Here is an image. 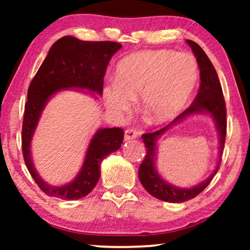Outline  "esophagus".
Instances as JSON below:
<instances>
[{"instance_id": "esophagus-1", "label": "esophagus", "mask_w": 250, "mask_h": 250, "mask_svg": "<svg viewBox=\"0 0 250 250\" xmlns=\"http://www.w3.org/2000/svg\"><path fill=\"white\" fill-rule=\"evenodd\" d=\"M139 136V132L136 131L134 128H127L125 131V134H124V140L125 141H128V140H133V139H136Z\"/></svg>"}]
</instances>
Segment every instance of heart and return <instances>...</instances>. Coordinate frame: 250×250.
Masks as SVG:
<instances>
[{"instance_id":"1","label":"heart","mask_w":250,"mask_h":250,"mask_svg":"<svg viewBox=\"0 0 250 250\" xmlns=\"http://www.w3.org/2000/svg\"><path fill=\"white\" fill-rule=\"evenodd\" d=\"M198 64L189 53L172 50H145L129 54L118 63L116 81L104 88L107 107L124 114L139 94L140 109L153 124L176 117L193 93Z\"/></svg>"}]
</instances>
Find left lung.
<instances>
[{"mask_svg": "<svg viewBox=\"0 0 250 250\" xmlns=\"http://www.w3.org/2000/svg\"><path fill=\"white\" fill-rule=\"evenodd\" d=\"M191 50L196 57L198 66L200 69V87L196 99L188 109L182 114L177 116L173 122H170L165 127L153 133L142 134V140L145 142L146 155L143 159L139 168V179L143 188L157 199L167 201V203H183L198 196L201 191L206 189L210 181L213 180L215 174L217 173L222 162L225 136H227V107L223 97V91L218 80L217 73L209 58L205 51L193 41L187 40ZM209 113L213 117L217 126L219 138L220 139V158L214 172L209 178L192 188H179L166 183L158 172L154 166L156 142L164 132L168 130L173 125L179 122L190 114L196 113Z\"/></svg>", "mask_w": 250, "mask_h": 250, "instance_id": "8db88e82", "label": "left lung"}]
</instances>
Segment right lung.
<instances>
[{
    "label": "right lung",
    "instance_id": "obj_1",
    "mask_svg": "<svg viewBox=\"0 0 250 250\" xmlns=\"http://www.w3.org/2000/svg\"><path fill=\"white\" fill-rule=\"evenodd\" d=\"M121 47L122 44L109 41L88 42L74 36H63L51 46L30 82L22 122V155L30 175L47 196L63 200L87 196L100 179L102 160L121 148L124 139L122 128H99L91 139L80 173L71 182L61 187L50 186L41 179L30 153L33 135L50 98L56 92L68 88L88 90L101 95L109 61Z\"/></svg>",
    "mask_w": 250,
    "mask_h": 250
}]
</instances>
